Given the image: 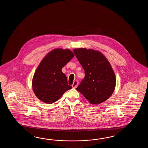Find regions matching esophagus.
<instances>
[{
	"label": "esophagus",
	"instance_id": "34e87169",
	"mask_svg": "<svg viewBox=\"0 0 148 148\" xmlns=\"http://www.w3.org/2000/svg\"><path fill=\"white\" fill-rule=\"evenodd\" d=\"M78 82L75 80V81L73 82L72 86H73V88H76L78 86Z\"/></svg>",
	"mask_w": 148,
	"mask_h": 148
}]
</instances>
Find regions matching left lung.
<instances>
[{"label":"left lung","mask_w":148,"mask_h":148,"mask_svg":"<svg viewBox=\"0 0 148 148\" xmlns=\"http://www.w3.org/2000/svg\"><path fill=\"white\" fill-rule=\"evenodd\" d=\"M85 71V78L76 89L91 104L106 101L113 94L116 78L110 63L98 51L85 48L73 50Z\"/></svg>","instance_id":"1"}]
</instances>
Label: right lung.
Segmentation results:
<instances>
[{
	"mask_svg": "<svg viewBox=\"0 0 148 148\" xmlns=\"http://www.w3.org/2000/svg\"><path fill=\"white\" fill-rule=\"evenodd\" d=\"M74 57L68 49H57L44 57L35 72L32 87L35 95L43 102L52 104L72 88L61 70Z\"/></svg>",
	"mask_w": 148,
	"mask_h": 148,
	"instance_id": "add662e5",
	"label": "right lung"
}]
</instances>
